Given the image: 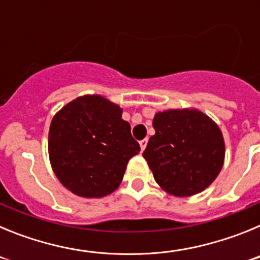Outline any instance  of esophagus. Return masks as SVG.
<instances>
[{
    "label": "esophagus",
    "instance_id": "1",
    "mask_svg": "<svg viewBox=\"0 0 260 260\" xmlns=\"http://www.w3.org/2000/svg\"><path fill=\"white\" fill-rule=\"evenodd\" d=\"M147 143H148V139H143V141H141L139 142V144H141V148H142V151H144V148H146L147 147Z\"/></svg>",
    "mask_w": 260,
    "mask_h": 260
}]
</instances>
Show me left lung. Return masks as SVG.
I'll use <instances>...</instances> for the list:
<instances>
[{
    "label": "left lung",
    "instance_id": "1",
    "mask_svg": "<svg viewBox=\"0 0 260 260\" xmlns=\"http://www.w3.org/2000/svg\"><path fill=\"white\" fill-rule=\"evenodd\" d=\"M143 152L156 182L174 197L203 191L220 173L225 146L219 126L199 110L156 113Z\"/></svg>",
    "mask_w": 260,
    "mask_h": 260
}]
</instances>
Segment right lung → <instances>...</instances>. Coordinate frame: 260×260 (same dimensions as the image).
Returning a JSON list of instances; mask_svg holds the SVG:
<instances>
[{
    "label": "right lung",
    "instance_id": "add662e5",
    "mask_svg": "<svg viewBox=\"0 0 260 260\" xmlns=\"http://www.w3.org/2000/svg\"><path fill=\"white\" fill-rule=\"evenodd\" d=\"M122 109L99 95L82 96L53 117L50 164L71 192L102 198L117 189L128 160L141 146L133 138Z\"/></svg>",
    "mask_w": 260,
    "mask_h": 260
}]
</instances>
